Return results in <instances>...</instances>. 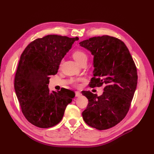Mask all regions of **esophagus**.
Returning <instances> with one entry per match:
<instances>
[{
	"label": "esophagus",
	"mask_w": 154,
	"mask_h": 154,
	"mask_svg": "<svg viewBox=\"0 0 154 154\" xmlns=\"http://www.w3.org/2000/svg\"><path fill=\"white\" fill-rule=\"evenodd\" d=\"M75 94H76V97H80L82 96V93L79 91H76L75 92Z\"/></svg>",
	"instance_id": "34e87169"
}]
</instances>
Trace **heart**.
I'll use <instances>...</instances> for the list:
<instances>
[{"instance_id": "obj_1", "label": "heart", "mask_w": 154, "mask_h": 154, "mask_svg": "<svg viewBox=\"0 0 154 154\" xmlns=\"http://www.w3.org/2000/svg\"><path fill=\"white\" fill-rule=\"evenodd\" d=\"M72 56H73L74 59L75 60V61L78 63H79L80 62H82L83 60L87 59V54L84 52V51H83L82 50L75 51L73 53ZM80 81V79H78V80H76L75 81H74V84L78 86V82Z\"/></svg>"}]
</instances>
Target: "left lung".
<instances>
[{
    "label": "left lung",
    "mask_w": 154,
    "mask_h": 154,
    "mask_svg": "<svg viewBox=\"0 0 154 154\" xmlns=\"http://www.w3.org/2000/svg\"><path fill=\"white\" fill-rule=\"evenodd\" d=\"M79 44L94 56L90 86L105 85L100 96L82 91L88 100L83 119L92 128L109 129L123 120L129 110L137 83L136 65L124 42L114 37H92Z\"/></svg>",
    "instance_id": "1"
}]
</instances>
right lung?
<instances>
[{"mask_svg": "<svg viewBox=\"0 0 154 154\" xmlns=\"http://www.w3.org/2000/svg\"><path fill=\"white\" fill-rule=\"evenodd\" d=\"M78 37L57 35L37 38L20 56L15 78V90L26 118L39 128L59 123L75 93L68 89L50 91L51 75L58 72L62 60Z\"/></svg>", "mask_w": 154, "mask_h": 154, "instance_id": "1", "label": "right lung"}]
</instances>
